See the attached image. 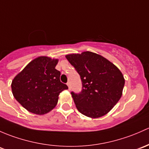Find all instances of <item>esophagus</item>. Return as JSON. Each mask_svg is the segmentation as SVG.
I'll use <instances>...</instances> for the list:
<instances>
[{"instance_id":"obj_1","label":"esophagus","mask_w":149,"mask_h":149,"mask_svg":"<svg viewBox=\"0 0 149 149\" xmlns=\"http://www.w3.org/2000/svg\"><path fill=\"white\" fill-rule=\"evenodd\" d=\"M67 86H68V89H69V90H70V84L69 82H68V83H67Z\"/></svg>"}]
</instances>
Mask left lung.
<instances>
[{"label":"left lung","mask_w":149,"mask_h":149,"mask_svg":"<svg viewBox=\"0 0 149 149\" xmlns=\"http://www.w3.org/2000/svg\"><path fill=\"white\" fill-rule=\"evenodd\" d=\"M65 58L82 81V91L71 92L79 111L93 118L108 113L122 95L125 80L120 70L102 56L90 51Z\"/></svg>","instance_id":"1"}]
</instances>
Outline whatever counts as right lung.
Instances as JSON below:
<instances>
[{"mask_svg":"<svg viewBox=\"0 0 149 149\" xmlns=\"http://www.w3.org/2000/svg\"><path fill=\"white\" fill-rule=\"evenodd\" d=\"M58 59L40 56L33 59L12 81L14 98L29 112L43 115L54 109L58 95L68 86L60 81L56 66Z\"/></svg>","mask_w":149,"mask_h":149,"instance_id":"1","label":"right lung"}]
</instances>
